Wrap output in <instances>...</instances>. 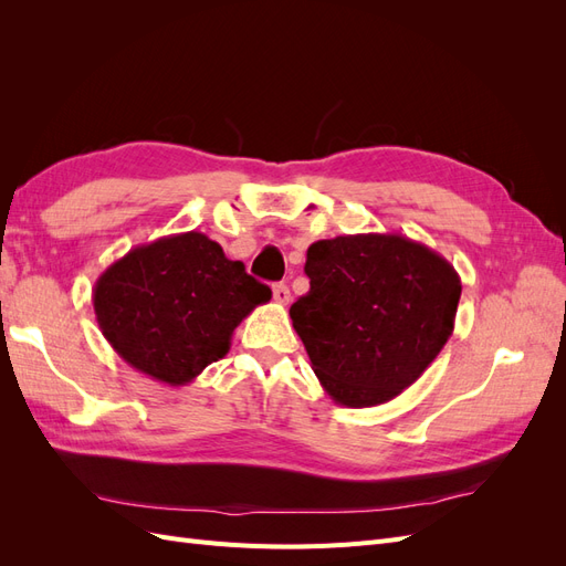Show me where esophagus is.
I'll return each mask as SVG.
<instances>
[{"mask_svg": "<svg viewBox=\"0 0 566 566\" xmlns=\"http://www.w3.org/2000/svg\"><path fill=\"white\" fill-rule=\"evenodd\" d=\"M273 300H276L279 304H287L290 302V287L285 283L273 285Z\"/></svg>", "mask_w": 566, "mask_h": 566, "instance_id": "1", "label": "esophagus"}]
</instances>
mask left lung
Returning <instances> with one entry per match:
<instances>
[{"label":"left lung","mask_w":566,"mask_h":566,"mask_svg":"<svg viewBox=\"0 0 566 566\" xmlns=\"http://www.w3.org/2000/svg\"><path fill=\"white\" fill-rule=\"evenodd\" d=\"M310 293L290 306L335 403L368 408L413 385L453 333L460 276L401 233H356L306 250Z\"/></svg>","instance_id":"8db88e82"}]
</instances>
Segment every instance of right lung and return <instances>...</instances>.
Here are the masks:
<instances>
[{
    "label": "right lung",
    "mask_w": 566,
    "mask_h": 566,
    "mask_svg": "<svg viewBox=\"0 0 566 566\" xmlns=\"http://www.w3.org/2000/svg\"><path fill=\"white\" fill-rule=\"evenodd\" d=\"M271 290L205 233L129 250L94 283V314L111 347L148 378L188 385L227 356L241 321Z\"/></svg>",
    "instance_id": "right-lung-1"
}]
</instances>
